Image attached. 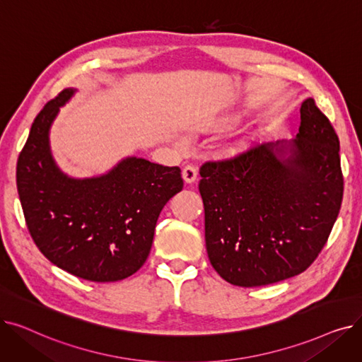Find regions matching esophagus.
<instances>
[{"label": "esophagus", "instance_id": "34e87169", "mask_svg": "<svg viewBox=\"0 0 362 362\" xmlns=\"http://www.w3.org/2000/svg\"><path fill=\"white\" fill-rule=\"evenodd\" d=\"M182 176H183V180L186 183H194L198 177V171L194 165H186L183 170H182Z\"/></svg>", "mask_w": 362, "mask_h": 362}]
</instances>
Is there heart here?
Here are the masks:
<instances>
[{
    "instance_id": "1",
    "label": "heart",
    "mask_w": 362,
    "mask_h": 362,
    "mask_svg": "<svg viewBox=\"0 0 362 362\" xmlns=\"http://www.w3.org/2000/svg\"><path fill=\"white\" fill-rule=\"evenodd\" d=\"M246 145H248V141H236V142H232L230 145H227V151L230 152V154H236V152L242 151Z\"/></svg>"
}]
</instances>
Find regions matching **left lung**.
I'll return each mask as SVG.
<instances>
[{
  "label": "left lung",
  "mask_w": 362,
  "mask_h": 362,
  "mask_svg": "<svg viewBox=\"0 0 362 362\" xmlns=\"http://www.w3.org/2000/svg\"><path fill=\"white\" fill-rule=\"evenodd\" d=\"M205 245L235 286H265L305 272L337 218L344 177L339 138L307 98L292 141L264 144L201 167Z\"/></svg>",
  "instance_id": "obj_1"
}]
</instances>
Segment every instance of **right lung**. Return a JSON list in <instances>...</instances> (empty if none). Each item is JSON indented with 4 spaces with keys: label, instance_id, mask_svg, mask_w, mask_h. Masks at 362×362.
Listing matches in <instances>:
<instances>
[{
    "label": "right lung",
    "instance_id": "1",
    "mask_svg": "<svg viewBox=\"0 0 362 362\" xmlns=\"http://www.w3.org/2000/svg\"><path fill=\"white\" fill-rule=\"evenodd\" d=\"M76 89L37 114L17 161L29 233L57 267L89 281H117L146 261L164 205L182 191L179 167L126 157L105 175L76 179L57 165L49 130Z\"/></svg>",
    "mask_w": 362,
    "mask_h": 362
}]
</instances>
